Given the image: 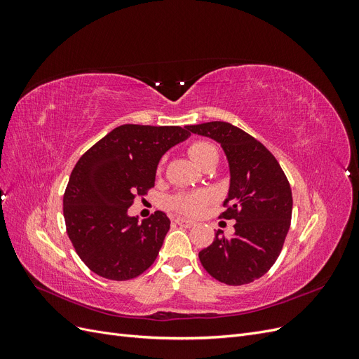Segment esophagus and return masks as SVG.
I'll use <instances>...</instances> for the list:
<instances>
[{
  "label": "esophagus",
  "instance_id": "34e87169",
  "mask_svg": "<svg viewBox=\"0 0 359 359\" xmlns=\"http://www.w3.org/2000/svg\"><path fill=\"white\" fill-rule=\"evenodd\" d=\"M175 223L180 224V226H184V227H193V226H196V222L189 220V219H182V217H178V219L175 220Z\"/></svg>",
  "mask_w": 359,
  "mask_h": 359
}]
</instances>
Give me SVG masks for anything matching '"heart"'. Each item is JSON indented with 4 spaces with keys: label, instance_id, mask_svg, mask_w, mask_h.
Returning <instances> with one entry per match:
<instances>
[{
    "label": "heart",
    "instance_id": "obj_1",
    "mask_svg": "<svg viewBox=\"0 0 359 359\" xmlns=\"http://www.w3.org/2000/svg\"><path fill=\"white\" fill-rule=\"evenodd\" d=\"M190 157L202 168L206 161L219 160V151L208 142H194L189 148ZM212 201L211 191H194V193H180L170 199V208L186 214H201L208 202Z\"/></svg>",
    "mask_w": 359,
    "mask_h": 359
}]
</instances>
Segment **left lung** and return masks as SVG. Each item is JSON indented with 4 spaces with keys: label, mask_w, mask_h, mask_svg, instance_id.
<instances>
[{
    "label": "left lung",
    "mask_w": 359,
    "mask_h": 359,
    "mask_svg": "<svg viewBox=\"0 0 359 359\" xmlns=\"http://www.w3.org/2000/svg\"><path fill=\"white\" fill-rule=\"evenodd\" d=\"M187 130L222 145L231 184L220 217L236 222L231 238L217 231L212 244L201 250V264L222 283H252L268 273L283 248L292 219L289 181L276 157L244 130L223 121Z\"/></svg>",
    "instance_id": "1"
}]
</instances>
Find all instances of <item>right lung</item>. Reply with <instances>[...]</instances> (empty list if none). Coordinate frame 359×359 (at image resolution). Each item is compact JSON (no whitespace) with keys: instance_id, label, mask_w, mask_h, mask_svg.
Wrapping results in <instances>:
<instances>
[{"instance_id":"right-lung-1","label":"right lung","mask_w":359,"mask_h":359,"mask_svg":"<svg viewBox=\"0 0 359 359\" xmlns=\"http://www.w3.org/2000/svg\"><path fill=\"white\" fill-rule=\"evenodd\" d=\"M189 136L187 127L124 124L76 163L62 199L64 220L76 253L93 273L123 281L154 264L170 220L156 211L139 222L128 208L154 187L166 151Z\"/></svg>"}]
</instances>
